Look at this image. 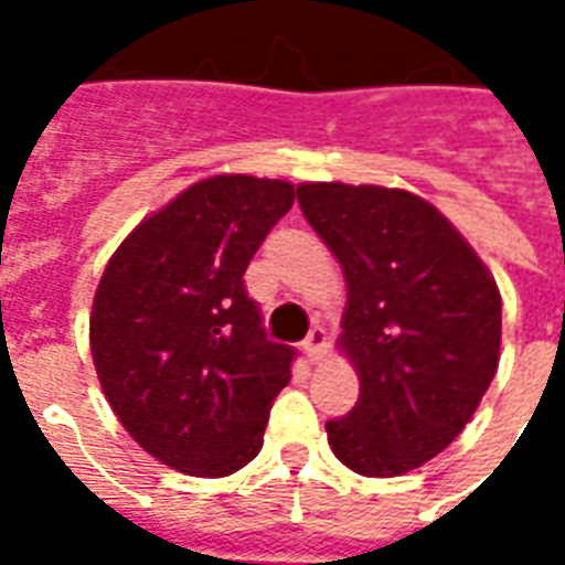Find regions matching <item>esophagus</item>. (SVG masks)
I'll return each instance as SVG.
<instances>
[{"mask_svg": "<svg viewBox=\"0 0 565 565\" xmlns=\"http://www.w3.org/2000/svg\"><path fill=\"white\" fill-rule=\"evenodd\" d=\"M302 351H306V356L311 363L323 360V354H327V330H323V327H315V330L308 332V339L302 342Z\"/></svg>", "mask_w": 565, "mask_h": 565, "instance_id": "34e87169", "label": "esophagus"}]
</instances>
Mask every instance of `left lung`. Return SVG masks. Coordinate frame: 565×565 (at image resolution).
I'll list each match as a JSON object with an SVG mask.
<instances>
[{"instance_id":"8db88e82","label":"left lung","mask_w":565,"mask_h":565,"mask_svg":"<svg viewBox=\"0 0 565 565\" xmlns=\"http://www.w3.org/2000/svg\"><path fill=\"white\" fill-rule=\"evenodd\" d=\"M296 196L348 287L335 344L354 363L360 399L327 424L332 454L366 478L412 472L460 436L497 375V278L408 190L306 181Z\"/></svg>"}]
</instances>
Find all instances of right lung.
<instances>
[{
	"label": "right lung",
	"mask_w": 565,
	"mask_h": 565,
	"mask_svg": "<svg viewBox=\"0 0 565 565\" xmlns=\"http://www.w3.org/2000/svg\"><path fill=\"white\" fill-rule=\"evenodd\" d=\"M294 199L281 178L211 174L148 214L105 266L93 366L117 420L162 466L226 478L263 448L294 348L266 339L245 269Z\"/></svg>",
	"instance_id": "right-lung-1"
}]
</instances>
